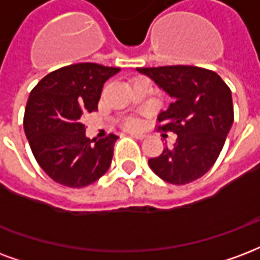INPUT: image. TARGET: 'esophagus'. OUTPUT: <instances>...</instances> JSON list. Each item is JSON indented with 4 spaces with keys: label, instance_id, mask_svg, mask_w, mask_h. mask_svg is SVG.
I'll list each match as a JSON object with an SVG mask.
<instances>
[{
    "label": "esophagus",
    "instance_id": "1",
    "mask_svg": "<svg viewBox=\"0 0 260 260\" xmlns=\"http://www.w3.org/2000/svg\"><path fill=\"white\" fill-rule=\"evenodd\" d=\"M129 136L131 138H135V139H139V140L145 139L146 138V135H143V134H136V132H132V134H129Z\"/></svg>",
    "mask_w": 260,
    "mask_h": 260
}]
</instances>
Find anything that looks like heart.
Here are the masks:
<instances>
[{
	"mask_svg": "<svg viewBox=\"0 0 260 260\" xmlns=\"http://www.w3.org/2000/svg\"><path fill=\"white\" fill-rule=\"evenodd\" d=\"M138 125V122H136L135 120H131L129 122H128V126H136Z\"/></svg>",
	"mask_w": 260,
	"mask_h": 260,
	"instance_id": "b5f03b06",
	"label": "heart"
}]
</instances>
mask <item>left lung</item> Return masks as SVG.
I'll return each instance as SVG.
<instances>
[{"instance_id": "1", "label": "left lung", "mask_w": 260, "mask_h": 260, "mask_svg": "<svg viewBox=\"0 0 260 260\" xmlns=\"http://www.w3.org/2000/svg\"><path fill=\"white\" fill-rule=\"evenodd\" d=\"M140 74L172 98L158 126L178 135L174 147L149 159L158 178L186 184L201 178L218 159L234 121L232 91L215 71L196 66L140 67Z\"/></svg>"}]
</instances>
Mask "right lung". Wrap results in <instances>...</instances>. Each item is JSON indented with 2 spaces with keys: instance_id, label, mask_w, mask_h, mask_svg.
<instances>
[{
  "instance_id": "obj_1",
  "label": "right lung",
  "mask_w": 260,
  "mask_h": 260,
  "mask_svg": "<svg viewBox=\"0 0 260 260\" xmlns=\"http://www.w3.org/2000/svg\"><path fill=\"white\" fill-rule=\"evenodd\" d=\"M120 67L77 63L52 71L30 92L24 134L45 174L67 187H85L110 168L115 140L85 135L84 117L98 110L102 89Z\"/></svg>"
}]
</instances>
